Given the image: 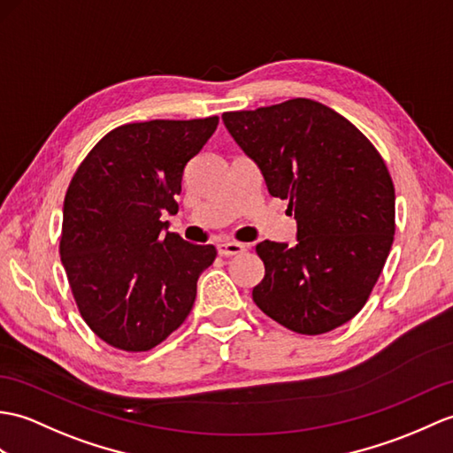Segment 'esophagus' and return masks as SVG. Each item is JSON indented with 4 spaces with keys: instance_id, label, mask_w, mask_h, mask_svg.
Instances as JSON below:
<instances>
[{
    "instance_id": "34e87169",
    "label": "esophagus",
    "mask_w": 453,
    "mask_h": 453,
    "mask_svg": "<svg viewBox=\"0 0 453 453\" xmlns=\"http://www.w3.org/2000/svg\"><path fill=\"white\" fill-rule=\"evenodd\" d=\"M243 250H245V245L237 243V241H222V243H218V255L222 257H235V255H241Z\"/></svg>"
}]
</instances>
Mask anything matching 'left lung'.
Instances as JSON below:
<instances>
[{
    "instance_id": "obj_1",
    "label": "left lung",
    "mask_w": 453,
    "mask_h": 453,
    "mask_svg": "<svg viewBox=\"0 0 453 453\" xmlns=\"http://www.w3.org/2000/svg\"><path fill=\"white\" fill-rule=\"evenodd\" d=\"M222 119L268 193L297 219V245H257L265 278L252 301L291 332L338 328L369 301L394 243L395 191L380 152L343 115L309 98Z\"/></svg>"
}]
</instances>
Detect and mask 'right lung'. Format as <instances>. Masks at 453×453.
<instances>
[{"instance_id":"obj_1","label":"right lung","mask_w":453,"mask_h":453,"mask_svg":"<svg viewBox=\"0 0 453 453\" xmlns=\"http://www.w3.org/2000/svg\"><path fill=\"white\" fill-rule=\"evenodd\" d=\"M218 127L152 119L115 127L77 167L63 203L59 255L88 328L127 353L150 351L185 322L214 245L164 234L183 170Z\"/></svg>"}]
</instances>
